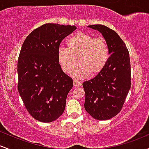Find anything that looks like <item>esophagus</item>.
Instances as JSON below:
<instances>
[{"instance_id": "obj_1", "label": "esophagus", "mask_w": 149, "mask_h": 149, "mask_svg": "<svg viewBox=\"0 0 149 149\" xmlns=\"http://www.w3.org/2000/svg\"><path fill=\"white\" fill-rule=\"evenodd\" d=\"M81 85H82V83H80V82L78 81V80H73V86L74 87L77 88V87H80V86H81Z\"/></svg>"}]
</instances>
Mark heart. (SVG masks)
<instances>
[{
  "mask_svg": "<svg viewBox=\"0 0 149 149\" xmlns=\"http://www.w3.org/2000/svg\"><path fill=\"white\" fill-rule=\"evenodd\" d=\"M68 48L59 47L57 59L61 69L69 73L76 66L72 75L76 78H85L91 74L96 76L103 71L109 59L108 45L102 38L78 31L67 40Z\"/></svg>",
  "mask_w": 149,
  "mask_h": 149,
  "instance_id": "obj_1",
  "label": "heart"
}]
</instances>
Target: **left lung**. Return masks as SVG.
<instances>
[{"label":"left lung","mask_w":149,"mask_h":149,"mask_svg":"<svg viewBox=\"0 0 149 149\" xmlns=\"http://www.w3.org/2000/svg\"><path fill=\"white\" fill-rule=\"evenodd\" d=\"M102 33L109 49L107 64L92 79L83 83L86 111L99 120L112 118L120 111L131 85L129 52L118 34L101 24L88 26Z\"/></svg>","instance_id":"obj_1"}]
</instances>
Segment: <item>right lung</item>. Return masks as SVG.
<instances>
[{
    "mask_svg": "<svg viewBox=\"0 0 149 149\" xmlns=\"http://www.w3.org/2000/svg\"><path fill=\"white\" fill-rule=\"evenodd\" d=\"M76 26L45 24L26 38L17 63L18 91L26 109L37 120L50 123L64 111L73 80L61 69L57 51Z\"/></svg>",
    "mask_w": 149,
    "mask_h": 149,
    "instance_id": "obj_1",
    "label": "right lung"
}]
</instances>
